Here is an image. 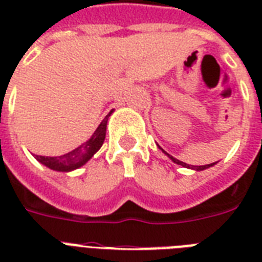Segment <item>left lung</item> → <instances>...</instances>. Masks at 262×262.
<instances>
[{"label": "left lung", "mask_w": 262, "mask_h": 262, "mask_svg": "<svg viewBox=\"0 0 262 262\" xmlns=\"http://www.w3.org/2000/svg\"><path fill=\"white\" fill-rule=\"evenodd\" d=\"M159 148H160V147H159ZM160 149H162V152H163V154H166V155H167L168 158H170V159H171L172 162H174V163L179 164V166H182V167L191 168V170H194V171H203V170H207V168L212 167V166H215V164H216V163H211V164H205V166H191V164L183 163V162H181V160H178V159H175V158H172L171 155H168L167 152L164 151L163 148H160Z\"/></svg>", "instance_id": "8db88e82"}]
</instances>
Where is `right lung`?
Instances as JSON below:
<instances>
[{"instance_id":"1","label":"right lung","mask_w":262,"mask_h":262,"mask_svg":"<svg viewBox=\"0 0 262 262\" xmlns=\"http://www.w3.org/2000/svg\"><path fill=\"white\" fill-rule=\"evenodd\" d=\"M111 110L108 114L104 117L100 125L96 127V130L94 132V135L91 136V139L87 140L85 143L81 144L80 147H77L73 151L68 152L62 156H39L35 155V159L45 164L46 167L54 170V171L61 172H69L73 171L76 168H80L81 166L87 163L88 160L100 149V147L104 143L106 139V129H107V121L108 117L113 114Z\"/></svg>"}]
</instances>
